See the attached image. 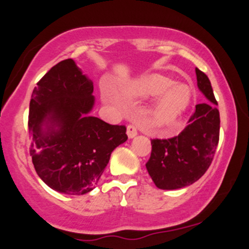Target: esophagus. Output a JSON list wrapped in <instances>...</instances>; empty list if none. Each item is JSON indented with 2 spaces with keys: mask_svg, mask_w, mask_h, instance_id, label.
I'll use <instances>...</instances> for the list:
<instances>
[{
  "mask_svg": "<svg viewBox=\"0 0 249 249\" xmlns=\"http://www.w3.org/2000/svg\"><path fill=\"white\" fill-rule=\"evenodd\" d=\"M126 133H127V137L130 139H132V138H134V137L137 136V127L134 126V125H128L127 126V128H126Z\"/></svg>",
  "mask_w": 249,
  "mask_h": 249,
  "instance_id": "34e87169",
  "label": "esophagus"
}]
</instances>
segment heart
Instances as JSON below:
<instances>
[{
	"label": "heart",
	"mask_w": 249,
	"mask_h": 249,
	"mask_svg": "<svg viewBox=\"0 0 249 249\" xmlns=\"http://www.w3.org/2000/svg\"><path fill=\"white\" fill-rule=\"evenodd\" d=\"M131 99L156 98L148 111V123L154 128H170L178 123L190 107L192 92L186 84H174L168 77L148 73L128 83L124 90ZM104 99L117 104V98L105 93Z\"/></svg>",
	"instance_id": "1"
}]
</instances>
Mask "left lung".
<instances>
[{
	"mask_svg": "<svg viewBox=\"0 0 249 249\" xmlns=\"http://www.w3.org/2000/svg\"><path fill=\"white\" fill-rule=\"evenodd\" d=\"M196 85L207 103L196 105L190 125L170 139H153L147 172L160 190H178L204 176L219 142L220 115L210 79L196 68Z\"/></svg>",
	"mask_w": 249,
	"mask_h": 249,
	"instance_id": "8db88e82",
	"label": "left lung"
}]
</instances>
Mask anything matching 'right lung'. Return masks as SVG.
I'll return each mask as SVG.
<instances>
[{"instance_id":"add662e5","label":"right lung","mask_w":249,"mask_h":249,"mask_svg":"<svg viewBox=\"0 0 249 249\" xmlns=\"http://www.w3.org/2000/svg\"><path fill=\"white\" fill-rule=\"evenodd\" d=\"M93 82L65 59L43 76L29 105L31 158L50 188L69 196L97 186L112 151L127 141L126 127L91 116Z\"/></svg>"}]
</instances>
